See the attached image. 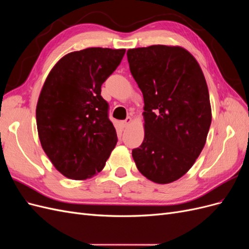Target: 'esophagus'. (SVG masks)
<instances>
[{"instance_id":"1","label":"esophagus","mask_w":249,"mask_h":249,"mask_svg":"<svg viewBox=\"0 0 249 249\" xmlns=\"http://www.w3.org/2000/svg\"><path fill=\"white\" fill-rule=\"evenodd\" d=\"M131 123H132V117H126L124 120H123L122 124H123L124 127H126Z\"/></svg>"}]
</instances>
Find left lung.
Returning a JSON list of instances; mask_svg holds the SVG:
<instances>
[{"instance_id":"obj_1","label":"left lung","mask_w":249,"mask_h":249,"mask_svg":"<svg viewBox=\"0 0 249 249\" xmlns=\"http://www.w3.org/2000/svg\"><path fill=\"white\" fill-rule=\"evenodd\" d=\"M126 56L144 100V140L133 159L153 182H175L196 161L212 122L205 76L179 47L137 48Z\"/></svg>"}]
</instances>
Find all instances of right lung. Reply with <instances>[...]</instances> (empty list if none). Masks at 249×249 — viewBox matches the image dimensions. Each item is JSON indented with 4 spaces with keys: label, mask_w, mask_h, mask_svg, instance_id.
I'll use <instances>...</instances> for the list:
<instances>
[{
    "label": "right lung",
    "mask_w": 249,
    "mask_h": 249,
    "mask_svg": "<svg viewBox=\"0 0 249 249\" xmlns=\"http://www.w3.org/2000/svg\"><path fill=\"white\" fill-rule=\"evenodd\" d=\"M124 53L103 48L70 53L44 82L36 107L37 131L44 153L66 178L93 177L116 145V131L101 87Z\"/></svg>",
    "instance_id": "1"
}]
</instances>
